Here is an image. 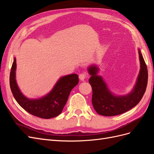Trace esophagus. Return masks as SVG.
I'll list each match as a JSON object with an SVG mask.
<instances>
[{"label":"esophagus","mask_w":154,"mask_h":154,"mask_svg":"<svg viewBox=\"0 0 154 154\" xmlns=\"http://www.w3.org/2000/svg\"><path fill=\"white\" fill-rule=\"evenodd\" d=\"M87 77V74L86 73L83 72V73H81L80 75H79V78H80V80L82 81H83L85 79V78Z\"/></svg>","instance_id":"1"}]
</instances>
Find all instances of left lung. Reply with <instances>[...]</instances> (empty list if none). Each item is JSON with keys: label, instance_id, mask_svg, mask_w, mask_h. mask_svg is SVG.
Listing matches in <instances>:
<instances>
[{"label": "left lung", "instance_id": "8db88e82", "mask_svg": "<svg viewBox=\"0 0 154 154\" xmlns=\"http://www.w3.org/2000/svg\"><path fill=\"white\" fill-rule=\"evenodd\" d=\"M140 71L133 90L125 96H116L112 93L101 76L97 75L98 67L91 66L88 72L91 76L89 83L92 88V103L97 114L104 116L122 114L136 106L146 91L148 82L146 65L139 49Z\"/></svg>", "mask_w": 154, "mask_h": 154}]
</instances>
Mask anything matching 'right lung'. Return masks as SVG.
I'll list each match as a JSON object with an SVG mask.
<instances>
[{"mask_svg":"<svg viewBox=\"0 0 154 154\" xmlns=\"http://www.w3.org/2000/svg\"><path fill=\"white\" fill-rule=\"evenodd\" d=\"M16 58H14L10 76L12 94L17 103L31 114L43 119L57 117L61 114L70 92L79 82L76 74L60 78L48 94L38 99H29L21 92L16 82Z\"/></svg>","mask_w":154,"mask_h":154,"instance_id":"obj_1","label":"right lung"}]
</instances>
